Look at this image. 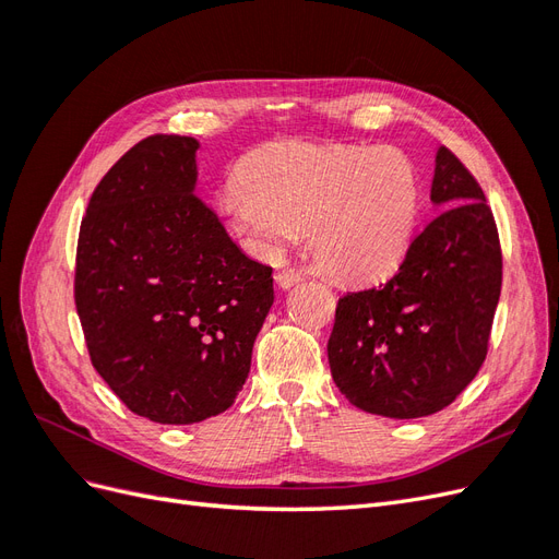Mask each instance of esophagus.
<instances>
[{"instance_id":"esophagus-1","label":"esophagus","mask_w":559,"mask_h":559,"mask_svg":"<svg viewBox=\"0 0 559 559\" xmlns=\"http://www.w3.org/2000/svg\"><path fill=\"white\" fill-rule=\"evenodd\" d=\"M302 280V273L296 267H280L275 273V282L282 286V289H292L294 284H298Z\"/></svg>"}]
</instances>
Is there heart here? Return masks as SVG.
<instances>
[{
  "instance_id": "heart-1",
  "label": "heart",
  "mask_w": 559,
  "mask_h": 559,
  "mask_svg": "<svg viewBox=\"0 0 559 559\" xmlns=\"http://www.w3.org/2000/svg\"><path fill=\"white\" fill-rule=\"evenodd\" d=\"M218 198L226 224L275 257L306 230L321 273L378 280L401 263L419 214L417 167L392 144H265L238 165Z\"/></svg>"
}]
</instances>
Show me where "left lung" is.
I'll use <instances>...</instances> for the list:
<instances>
[{
  "label": "left lung",
  "mask_w": 559,
  "mask_h": 559,
  "mask_svg": "<svg viewBox=\"0 0 559 559\" xmlns=\"http://www.w3.org/2000/svg\"><path fill=\"white\" fill-rule=\"evenodd\" d=\"M438 212L384 284L337 298L329 364L357 408L413 419L443 411L480 370L501 294V245L480 183L436 154Z\"/></svg>",
  "instance_id": "1"
}]
</instances>
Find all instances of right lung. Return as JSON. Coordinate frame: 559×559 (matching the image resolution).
Instances as JSON below:
<instances>
[{
  "instance_id": "add662e5",
  "label": "right lung",
  "mask_w": 559,
  "mask_h": 559,
  "mask_svg": "<svg viewBox=\"0 0 559 559\" xmlns=\"http://www.w3.org/2000/svg\"><path fill=\"white\" fill-rule=\"evenodd\" d=\"M193 138L151 134L97 183L74 302L91 361L132 413L193 425L230 408L273 306V267L238 249L195 189Z\"/></svg>"
}]
</instances>
